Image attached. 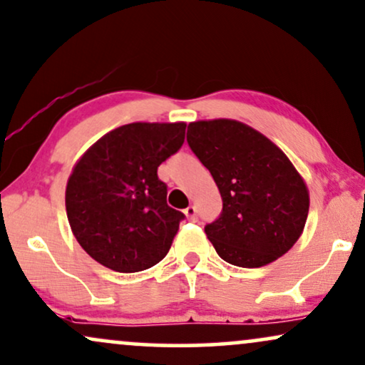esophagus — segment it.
Returning a JSON list of instances; mask_svg holds the SVG:
<instances>
[{"mask_svg": "<svg viewBox=\"0 0 365 365\" xmlns=\"http://www.w3.org/2000/svg\"><path fill=\"white\" fill-rule=\"evenodd\" d=\"M184 212H186V217L189 221H196V217H197L196 206H187L186 210H184Z\"/></svg>", "mask_w": 365, "mask_h": 365, "instance_id": "esophagus-1", "label": "esophagus"}]
</instances>
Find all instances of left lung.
I'll return each instance as SVG.
<instances>
[{
	"label": "left lung",
	"instance_id": "8db88e82",
	"mask_svg": "<svg viewBox=\"0 0 365 365\" xmlns=\"http://www.w3.org/2000/svg\"><path fill=\"white\" fill-rule=\"evenodd\" d=\"M187 144L210 169L223 212L205 231L225 262L259 268L285 255L304 233L309 187L267 135L233 119L191 122Z\"/></svg>",
	"mask_w": 365,
	"mask_h": 365
}]
</instances>
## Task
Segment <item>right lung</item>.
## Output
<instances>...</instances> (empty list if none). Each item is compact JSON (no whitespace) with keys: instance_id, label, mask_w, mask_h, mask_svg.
Wrapping results in <instances>:
<instances>
[{"instance_id":"1","label":"right lung","mask_w":365,"mask_h":365,"mask_svg":"<svg viewBox=\"0 0 365 365\" xmlns=\"http://www.w3.org/2000/svg\"><path fill=\"white\" fill-rule=\"evenodd\" d=\"M186 122H132L85 150L65 189L72 233L96 262L119 273L159 263L184 215L168 206L158 168L178 153Z\"/></svg>"}]
</instances>
